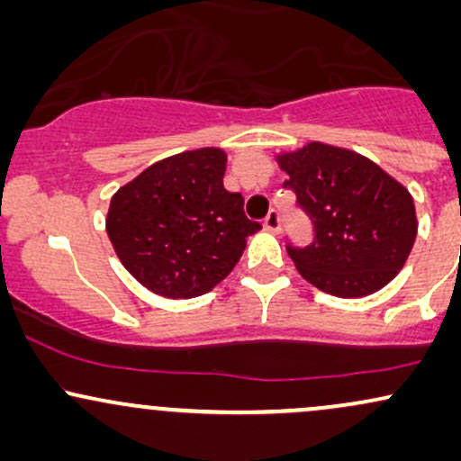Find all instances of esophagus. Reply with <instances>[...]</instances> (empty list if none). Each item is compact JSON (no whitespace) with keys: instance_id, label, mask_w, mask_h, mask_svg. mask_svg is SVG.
<instances>
[{"instance_id":"obj_1","label":"esophagus","mask_w":461,"mask_h":461,"mask_svg":"<svg viewBox=\"0 0 461 461\" xmlns=\"http://www.w3.org/2000/svg\"><path fill=\"white\" fill-rule=\"evenodd\" d=\"M264 227H267L268 231H275V234H277L279 227H282V216H279L277 210H271V212L267 214V219H264Z\"/></svg>"}]
</instances>
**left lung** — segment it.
Here are the masks:
<instances>
[{"label":"left lung","instance_id":"obj_1","mask_svg":"<svg viewBox=\"0 0 461 461\" xmlns=\"http://www.w3.org/2000/svg\"><path fill=\"white\" fill-rule=\"evenodd\" d=\"M284 188L314 227L308 247L285 245L297 271L336 297H366L394 275L414 247V199L382 167L356 151L308 142L277 158Z\"/></svg>","mask_w":461,"mask_h":461}]
</instances>
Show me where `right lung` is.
Wrapping results in <instances>:
<instances>
[{"label": "right lung", "mask_w": 461, "mask_h": 461, "mask_svg": "<svg viewBox=\"0 0 461 461\" xmlns=\"http://www.w3.org/2000/svg\"><path fill=\"white\" fill-rule=\"evenodd\" d=\"M225 151L214 147L164 158L119 188L105 231L123 267L151 293L193 299L230 275L247 236L245 199L223 186Z\"/></svg>", "instance_id": "add662e5"}]
</instances>
